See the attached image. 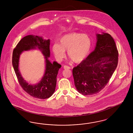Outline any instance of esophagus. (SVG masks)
<instances>
[{"mask_svg":"<svg viewBox=\"0 0 133 133\" xmlns=\"http://www.w3.org/2000/svg\"><path fill=\"white\" fill-rule=\"evenodd\" d=\"M64 69H71V67L69 66H66V65H64L63 66Z\"/></svg>","mask_w":133,"mask_h":133,"instance_id":"obj_1","label":"esophagus"}]
</instances>
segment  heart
Returning <instances> with one entry per match:
<instances>
[{"mask_svg": "<svg viewBox=\"0 0 133 133\" xmlns=\"http://www.w3.org/2000/svg\"><path fill=\"white\" fill-rule=\"evenodd\" d=\"M92 47V40L88 34L77 32L65 34L60 38L59 44L52 46L56 59L62 61L67 51L68 56L75 63H80L88 56Z\"/></svg>", "mask_w": 133, "mask_h": 133, "instance_id": "b5f03b06", "label": "heart"}]
</instances>
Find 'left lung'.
<instances>
[{
    "label": "left lung",
    "instance_id": "1",
    "mask_svg": "<svg viewBox=\"0 0 133 133\" xmlns=\"http://www.w3.org/2000/svg\"><path fill=\"white\" fill-rule=\"evenodd\" d=\"M95 49L73 69L77 90L83 95L99 93L107 84L117 68L118 51L108 33L97 34Z\"/></svg>",
    "mask_w": 133,
    "mask_h": 133
}]
</instances>
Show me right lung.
Listing matches in <instances>:
<instances>
[{
    "label": "right lung",
    "instance_id": "right-lung-1",
    "mask_svg": "<svg viewBox=\"0 0 133 133\" xmlns=\"http://www.w3.org/2000/svg\"><path fill=\"white\" fill-rule=\"evenodd\" d=\"M36 49L41 50L45 56V70L41 81L36 84L31 85L23 79L19 72V58L24 50ZM50 55V39L45 40L42 37L33 35H29L21 39L13 51V67L20 85L28 94L37 99L48 98L55 90L57 74L61 65L56 61L51 63L48 60Z\"/></svg>",
    "mask_w": 133,
    "mask_h": 133
}]
</instances>
